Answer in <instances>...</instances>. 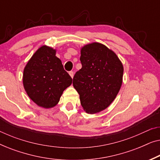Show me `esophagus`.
I'll return each mask as SVG.
<instances>
[{"label":"esophagus","instance_id":"esophagus-1","mask_svg":"<svg viewBox=\"0 0 160 160\" xmlns=\"http://www.w3.org/2000/svg\"><path fill=\"white\" fill-rule=\"evenodd\" d=\"M69 74H70V76H71V78H73V76H74V73H73V71H70V72H69Z\"/></svg>","mask_w":160,"mask_h":160}]
</instances>
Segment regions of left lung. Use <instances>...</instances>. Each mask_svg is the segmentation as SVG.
Listing matches in <instances>:
<instances>
[{"label":"left lung","mask_w":160,"mask_h":160,"mask_svg":"<svg viewBox=\"0 0 160 160\" xmlns=\"http://www.w3.org/2000/svg\"><path fill=\"white\" fill-rule=\"evenodd\" d=\"M82 68L73 78L81 105L88 113L110 106L121 88L124 68L117 54L102 43L94 42L81 49Z\"/></svg>","instance_id":"1"}]
</instances>
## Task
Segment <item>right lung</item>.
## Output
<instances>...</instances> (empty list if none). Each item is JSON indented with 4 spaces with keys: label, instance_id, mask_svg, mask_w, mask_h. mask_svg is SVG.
Returning a JSON list of instances; mask_svg holds the SVG:
<instances>
[{
    "label": "right lung",
    "instance_id": "obj_1",
    "mask_svg": "<svg viewBox=\"0 0 160 160\" xmlns=\"http://www.w3.org/2000/svg\"><path fill=\"white\" fill-rule=\"evenodd\" d=\"M56 50L42 46L28 61L23 72V85L29 98L38 106H55L72 78L55 56Z\"/></svg>",
    "mask_w": 160,
    "mask_h": 160
}]
</instances>
